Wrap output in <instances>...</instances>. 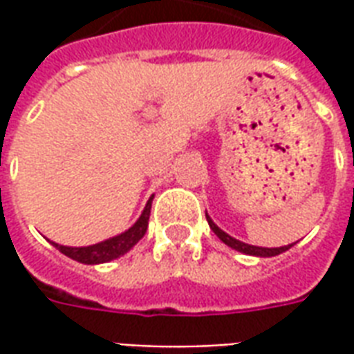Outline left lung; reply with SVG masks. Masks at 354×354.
<instances>
[{
    "label": "left lung",
    "instance_id": "obj_1",
    "mask_svg": "<svg viewBox=\"0 0 354 354\" xmlns=\"http://www.w3.org/2000/svg\"><path fill=\"white\" fill-rule=\"evenodd\" d=\"M207 222L210 225V230L214 231L218 239L222 241L223 245L231 246L233 250H237V252H243V254H248V256H258V258H271V256H279V254L286 252L288 248H292V245L288 246H279V248H263V246H254V245H246L243 241H237L235 237H231L227 235L225 231H222L214 222H212V218L207 214Z\"/></svg>",
    "mask_w": 354,
    "mask_h": 354
}]
</instances>
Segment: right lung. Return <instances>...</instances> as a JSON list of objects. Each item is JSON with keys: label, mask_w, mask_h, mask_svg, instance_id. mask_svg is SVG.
<instances>
[{"label": "right lung", "mask_w": 354, "mask_h": 354, "mask_svg": "<svg viewBox=\"0 0 354 354\" xmlns=\"http://www.w3.org/2000/svg\"><path fill=\"white\" fill-rule=\"evenodd\" d=\"M151 201H153V195L146 203V207L142 210L138 220L132 223L129 230L119 233L115 237H109L106 241H102V243H96V245L80 246V248L77 246L58 245V243H53V246L58 248L68 258L80 261V263H87V266H96V263H106V261L115 260L119 256H124L132 246L138 243L140 239L146 235L149 212H151Z\"/></svg>", "instance_id": "obj_1"}]
</instances>
